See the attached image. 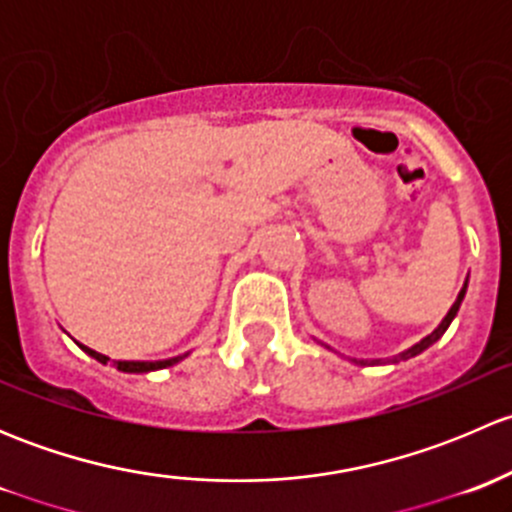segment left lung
Instances as JSON below:
<instances>
[{
	"instance_id": "left-lung-1",
	"label": "left lung",
	"mask_w": 512,
	"mask_h": 512,
	"mask_svg": "<svg viewBox=\"0 0 512 512\" xmlns=\"http://www.w3.org/2000/svg\"><path fill=\"white\" fill-rule=\"evenodd\" d=\"M466 287H468V285H463L461 294H458V299H456V304H453V307H451V312L446 314V319H443V322L438 324V329H433V332L428 334L426 339H421V342L414 344V347H411V349H406V352H401L399 356H394V361H406V359H411V356L421 354L423 349H428V347H431L433 342H438V339L443 337V332H446V329H448V324H451V322H453V317H456L458 307H461V302H463V294H466ZM359 364H366V361H359Z\"/></svg>"
}]
</instances>
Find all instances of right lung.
<instances>
[{"label": "right lung", "instance_id": "add662e5", "mask_svg": "<svg viewBox=\"0 0 512 512\" xmlns=\"http://www.w3.org/2000/svg\"><path fill=\"white\" fill-rule=\"evenodd\" d=\"M81 349H84L86 354L94 356V359L101 361V364H106L108 361V356L98 354V352H94V349H89V347H81ZM180 359H183V356H175V359H163V361H116V366L121 371H128V374H143V371H156V369H165V366L178 364Z\"/></svg>", "mask_w": 512, "mask_h": 512}]
</instances>
